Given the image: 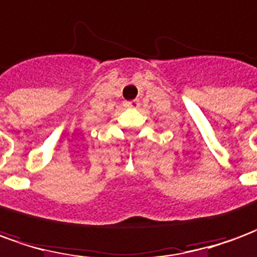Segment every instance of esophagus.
Returning a JSON list of instances; mask_svg holds the SVG:
<instances>
[{"mask_svg": "<svg viewBox=\"0 0 257 257\" xmlns=\"http://www.w3.org/2000/svg\"><path fill=\"white\" fill-rule=\"evenodd\" d=\"M125 107H128V108H139L140 101L138 100V99H135V100L131 101H125Z\"/></svg>", "mask_w": 257, "mask_h": 257, "instance_id": "34e87169", "label": "esophagus"}]
</instances>
